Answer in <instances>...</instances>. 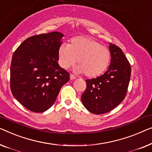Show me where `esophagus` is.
Here are the masks:
<instances>
[{"instance_id":"esophagus-1","label":"esophagus","mask_w":152,"mask_h":152,"mask_svg":"<svg viewBox=\"0 0 152 152\" xmlns=\"http://www.w3.org/2000/svg\"><path fill=\"white\" fill-rule=\"evenodd\" d=\"M76 77L75 76L73 75L72 74H70V79H72V80H74V79H76Z\"/></svg>"}]
</instances>
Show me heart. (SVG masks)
Here are the masks:
<instances>
[{
	"mask_svg": "<svg viewBox=\"0 0 152 152\" xmlns=\"http://www.w3.org/2000/svg\"><path fill=\"white\" fill-rule=\"evenodd\" d=\"M78 60V71L88 78H95L107 69L111 52L105 46L87 36H76L69 44H62L58 49V63L64 69L75 65Z\"/></svg>",
	"mask_w": 152,
	"mask_h": 152,
	"instance_id": "b5f03b06",
	"label": "heart"
}]
</instances>
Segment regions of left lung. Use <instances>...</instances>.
<instances>
[{"mask_svg": "<svg viewBox=\"0 0 152 152\" xmlns=\"http://www.w3.org/2000/svg\"><path fill=\"white\" fill-rule=\"evenodd\" d=\"M111 63L108 69L96 78L85 80L87 88L81 96L89 112L102 114L114 110L125 98L131 76V65L123 51L110 43Z\"/></svg>", "mask_w": 152, "mask_h": 152, "instance_id": "obj_1", "label": "left lung"}]
</instances>
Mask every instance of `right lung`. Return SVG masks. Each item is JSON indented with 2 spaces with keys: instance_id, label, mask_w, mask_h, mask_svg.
I'll use <instances>...</instances> for the list:
<instances>
[{
  "instance_id": "add662e5",
  "label": "right lung",
  "mask_w": 152,
  "mask_h": 152,
  "mask_svg": "<svg viewBox=\"0 0 152 152\" xmlns=\"http://www.w3.org/2000/svg\"><path fill=\"white\" fill-rule=\"evenodd\" d=\"M63 34L54 31L27 38L15 50L10 67V89L27 110L40 113L53 105L69 73L58 63Z\"/></svg>"
}]
</instances>
